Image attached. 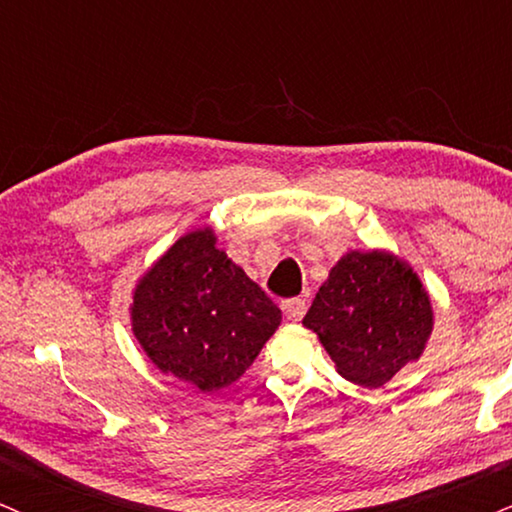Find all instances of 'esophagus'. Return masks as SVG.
<instances>
[{
	"instance_id": "34e87169",
	"label": "esophagus",
	"mask_w": 512,
	"mask_h": 512,
	"mask_svg": "<svg viewBox=\"0 0 512 512\" xmlns=\"http://www.w3.org/2000/svg\"><path fill=\"white\" fill-rule=\"evenodd\" d=\"M282 314L290 321H302V316L306 314V302L304 299H287V302H282Z\"/></svg>"
}]
</instances>
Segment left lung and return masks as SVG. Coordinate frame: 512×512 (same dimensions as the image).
<instances>
[{"label": "left lung", "instance_id": "1", "mask_svg": "<svg viewBox=\"0 0 512 512\" xmlns=\"http://www.w3.org/2000/svg\"><path fill=\"white\" fill-rule=\"evenodd\" d=\"M302 323L318 335L342 378L381 388L422 357L434 330V306L400 256L347 251L330 268Z\"/></svg>", "mask_w": 512, "mask_h": 512}]
</instances>
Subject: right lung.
<instances>
[{
    "instance_id": "add662e5",
    "label": "right lung",
    "mask_w": 512,
    "mask_h": 512,
    "mask_svg": "<svg viewBox=\"0 0 512 512\" xmlns=\"http://www.w3.org/2000/svg\"><path fill=\"white\" fill-rule=\"evenodd\" d=\"M215 242L213 227L179 237L136 282L131 304V330L150 362L201 393L239 381L282 321Z\"/></svg>"
}]
</instances>
